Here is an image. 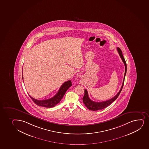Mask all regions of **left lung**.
Wrapping results in <instances>:
<instances>
[{
	"mask_svg": "<svg viewBox=\"0 0 149 149\" xmlns=\"http://www.w3.org/2000/svg\"><path fill=\"white\" fill-rule=\"evenodd\" d=\"M117 50L119 54L120 55L121 58L122 60V61L124 64L125 68L123 81L122 86L121 87L120 90L117 93V95L116 96H114L113 97H112V99H110L109 100H106L104 102H94V101L91 100L89 97L87 90H85V94H84V97H83V102H84L86 107L90 110L96 111V110L102 109L107 107L109 105H110V104L113 102L116 99H117L119 95V94L120 93L121 91L122 90V88L123 87L124 82V79H125L126 73V71H127V65H126L125 60V59H124L123 56V54H122V51L119 47H117Z\"/></svg>",
	"mask_w": 149,
	"mask_h": 149,
	"instance_id": "1",
	"label": "left lung"
}]
</instances>
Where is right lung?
Instances as JSON below:
<instances>
[{
    "label": "right lung",
    "instance_id": "obj_1",
    "mask_svg": "<svg viewBox=\"0 0 149 149\" xmlns=\"http://www.w3.org/2000/svg\"><path fill=\"white\" fill-rule=\"evenodd\" d=\"M71 86L72 83L70 80L67 81V82H64L60 87V89L54 96L50 99L45 100H38L36 99H33V97H31L30 95L29 96L32 99L33 102L37 105L45 107H53L60 102V100H61L62 97H63L66 92Z\"/></svg>",
    "mask_w": 149,
    "mask_h": 149
}]
</instances>
